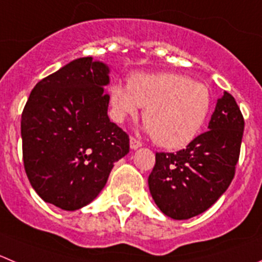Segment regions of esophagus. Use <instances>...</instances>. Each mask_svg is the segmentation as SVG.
I'll return each instance as SVG.
<instances>
[{
    "label": "esophagus",
    "instance_id": "esophagus-1",
    "mask_svg": "<svg viewBox=\"0 0 262 262\" xmlns=\"http://www.w3.org/2000/svg\"><path fill=\"white\" fill-rule=\"evenodd\" d=\"M141 145H143V143H141L140 140H138V139L134 138V136L129 138V146H131V149H138L140 148Z\"/></svg>",
    "mask_w": 262,
    "mask_h": 262
}]
</instances>
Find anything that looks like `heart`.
Masks as SVG:
<instances>
[{
  "label": "heart",
  "mask_w": 262,
  "mask_h": 262,
  "mask_svg": "<svg viewBox=\"0 0 262 262\" xmlns=\"http://www.w3.org/2000/svg\"><path fill=\"white\" fill-rule=\"evenodd\" d=\"M111 103L117 122L136 116L145 106V128L159 146L179 149L201 131L212 103L210 89L180 73H139L127 86L111 87Z\"/></svg>",
  "instance_id": "heart-1"
}]
</instances>
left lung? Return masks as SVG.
<instances>
[{"instance_id": "1", "label": "left lung", "mask_w": 262, "mask_h": 262, "mask_svg": "<svg viewBox=\"0 0 262 262\" xmlns=\"http://www.w3.org/2000/svg\"><path fill=\"white\" fill-rule=\"evenodd\" d=\"M243 129V114L225 91L206 133L176 153H156L148 184L164 215L188 220L208 210L225 193L235 175Z\"/></svg>"}]
</instances>
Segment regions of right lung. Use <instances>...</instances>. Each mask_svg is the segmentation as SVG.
<instances>
[{
    "label": "right lung",
    "mask_w": 262,
    "mask_h": 262,
    "mask_svg": "<svg viewBox=\"0 0 262 262\" xmlns=\"http://www.w3.org/2000/svg\"><path fill=\"white\" fill-rule=\"evenodd\" d=\"M109 69L91 56L71 61L32 90L21 113L28 180L47 203L83 207L105 186L129 150L128 135L108 114Z\"/></svg>",
    "instance_id": "add662e5"
}]
</instances>
